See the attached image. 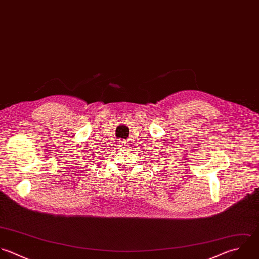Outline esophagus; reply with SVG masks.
I'll list each match as a JSON object with an SVG mask.
<instances>
[{
  "instance_id": "1",
  "label": "esophagus",
  "mask_w": 259,
  "mask_h": 259,
  "mask_svg": "<svg viewBox=\"0 0 259 259\" xmlns=\"http://www.w3.org/2000/svg\"><path fill=\"white\" fill-rule=\"evenodd\" d=\"M126 144H127V141H126V140H120V141H119L120 147H122V146H127Z\"/></svg>"
}]
</instances>
